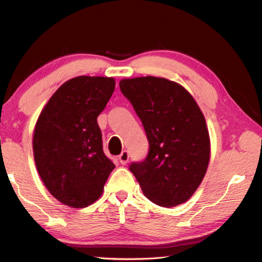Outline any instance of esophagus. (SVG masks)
<instances>
[{
	"label": "esophagus",
	"instance_id": "1",
	"mask_svg": "<svg viewBox=\"0 0 262 262\" xmlns=\"http://www.w3.org/2000/svg\"><path fill=\"white\" fill-rule=\"evenodd\" d=\"M128 159H129V152H128L127 150H123V151L119 155V162H120L122 165H125V164H127Z\"/></svg>",
	"mask_w": 262,
	"mask_h": 262
}]
</instances>
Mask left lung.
<instances>
[{
    "label": "left lung",
    "mask_w": 262,
    "mask_h": 262,
    "mask_svg": "<svg viewBox=\"0 0 262 262\" xmlns=\"http://www.w3.org/2000/svg\"><path fill=\"white\" fill-rule=\"evenodd\" d=\"M120 90L141 119L149 151L129 170L150 201L162 207L184 203L206 174L210 140L205 117L189 92L161 77L121 79Z\"/></svg>",
    "instance_id": "8db88e82"
}]
</instances>
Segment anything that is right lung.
I'll return each mask as SVG.
<instances>
[{"mask_svg":"<svg viewBox=\"0 0 262 262\" xmlns=\"http://www.w3.org/2000/svg\"><path fill=\"white\" fill-rule=\"evenodd\" d=\"M115 88L112 77L78 76L57 89L33 134L38 173L61 203L84 208L98 200L115 165L103 150L97 122Z\"/></svg>","mask_w":262,"mask_h":262,"instance_id":"1","label":"right lung"}]
</instances>
